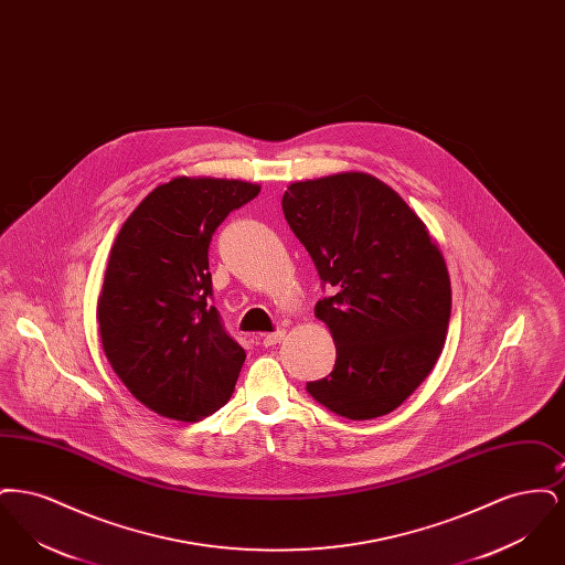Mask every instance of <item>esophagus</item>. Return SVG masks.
<instances>
[{
  "label": "esophagus",
  "instance_id": "34e87169",
  "mask_svg": "<svg viewBox=\"0 0 565 565\" xmlns=\"http://www.w3.org/2000/svg\"><path fill=\"white\" fill-rule=\"evenodd\" d=\"M284 337H286V330H275V332L265 334L263 343H265L267 348H270V345H277V343H281V341H284Z\"/></svg>",
  "mask_w": 565,
  "mask_h": 565
}]
</instances>
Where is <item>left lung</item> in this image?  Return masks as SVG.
Segmentation results:
<instances>
[{
	"label": "left lung",
	"mask_w": 565,
	"mask_h": 565,
	"mask_svg": "<svg viewBox=\"0 0 565 565\" xmlns=\"http://www.w3.org/2000/svg\"><path fill=\"white\" fill-rule=\"evenodd\" d=\"M284 215L337 295L318 300L334 371L307 392L348 419L392 413L430 375L451 318L445 256L403 196L371 173L295 182Z\"/></svg>",
	"instance_id": "obj_1"
}]
</instances>
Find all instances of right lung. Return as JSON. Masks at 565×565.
<instances>
[{"instance_id":"right-lung-1","label":"right lung","mask_w":565,"mask_h":565,"mask_svg":"<svg viewBox=\"0 0 565 565\" xmlns=\"http://www.w3.org/2000/svg\"><path fill=\"white\" fill-rule=\"evenodd\" d=\"M260 192L222 178H173L129 215L97 302L114 373L146 408L199 422L228 403L245 350L222 328L207 249L215 228Z\"/></svg>"}]
</instances>
